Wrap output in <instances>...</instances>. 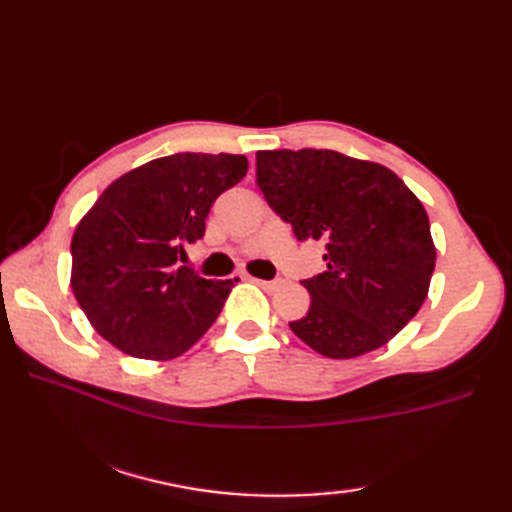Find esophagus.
I'll return each mask as SVG.
<instances>
[{
  "mask_svg": "<svg viewBox=\"0 0 512 512\" xmlns=\"http://www.w3.org/2000/svg\"><path fill=\"white\" fill-rule=\"evenodd\" d=\"M255 284L259 286V288H264V290H275V288H279V284L281 281H277V279H273V281H268V279H253Z\"/></svg>",
  "mask_w": 512,
  "mask_h": 512,
  "instance_id": "1",
  "label": "esophagus"
}]
</instances>
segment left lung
<instances>
[{
  "label": "left lung",
  "mask_w": 512,
  "mask_h": 512,
  "mask_svg": "<svg viewBox=\"0 0 512 512\" xmlns=\"http://www.w3.org/2000/svg\"><path fill=\"white\" fill-rule=\"evenodd\" d=\"M257 184L299 242L321 239V275L303 279L306 317L290 328L314 352L354 358L416 317L436 268L422 202L394 171L330 149L257 151Z\"/></svg>",
  "instance_id": "1"
}]
</instances>
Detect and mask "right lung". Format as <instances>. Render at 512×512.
Segmentation results:
<instances>
[{"instance_id": "1", "label": "right lung", "mask_w": 512, "mask_h": 512, "mask_svg": "<svg viewBox=\"0 0 512 512\" xmlns=\"http://www.w3.org/2000/svg\"><path fill=\"white\" fill-rule=\"evenodd\" d=\"M246 156L173 154L107 187L72 237V290L94 330L136 358L167 361L211 328L237 279L178 266L204 237L217 195L246 176Z\"/></svg>"}]
</instances>
